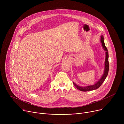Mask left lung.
I'll use <instances>...</instances> for the list:
<instances>
[{"label":"left lung","mask_w":124,"mask_h":124,"mask_svg":"<svg viewBox=\"0 0 124 124\" xmlns=\"http://www.w3.org/2000/svg\"><path fill=\"white\" fill-rule=\"evenodd\" d=\"M100 40H101V43L102 47L105 51V62H104V70L103 74L102 75V76L100 78V79L98 81H97L95 84L92 85L87 86H85V87H81V86H78V85L76 84L75 83L73 82L75 86L77 88V89H78L80 91L86 92V91H92V90H94L98 89V88H99L101 86L102 83L103 82V81H104V80L106 78H107V77L108 76V70H109L108 52L107 47H106L105 46L104 42V38H103V36H101Z\"/></svg>","instance_id":"left-lung-1"}]
</instances>
